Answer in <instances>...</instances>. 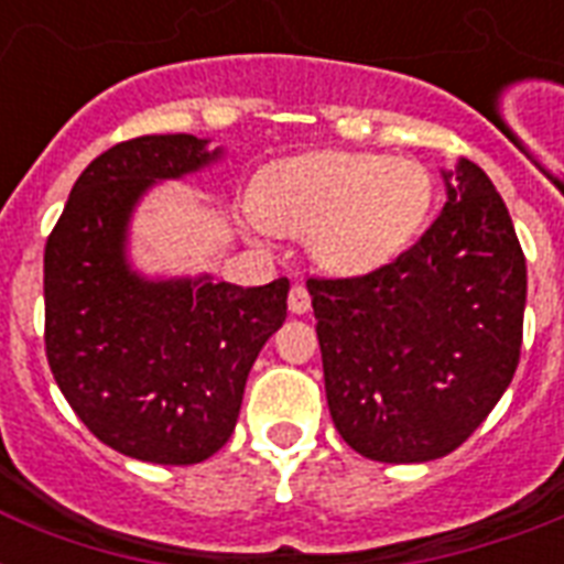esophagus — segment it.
<instances>
[{
    "label": "esophagus",
    "mask_w": 564,
    "mask_h": 564,
    "mask_svg": "<svg viewBox=\"0 0 564 564\" xmlns=\"http://www.w3.org/2000/svg\"><path fill=\"white\" fill-rule=\"evenodd\" d=\"M286 304H290L292 313H307L310 310V292L304 283H292V290H290V299H286Z\"/></svg>",
    "instance_id": "obj_1"
}]
</instances>
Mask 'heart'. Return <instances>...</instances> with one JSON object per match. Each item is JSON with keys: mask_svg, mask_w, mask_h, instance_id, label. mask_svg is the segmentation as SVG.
<instances>
[{"mask_svg": "<svg viewBox=\"0 0 564 564\" xmlns=\"http://www.w3.org/2000/svg\"><path fill=\"white\" fill-rule=\"evenodd\" d=\"M430 175L403 158L316 152L260 175L254 216L263 228L307 237L310 254L336 274L371 272L410 246L427 216Z\"/></svg>", "mask_w": 564, "mask_h": 564, "instance_id": "b5f03b06", "label": "heart"}]
</instances>
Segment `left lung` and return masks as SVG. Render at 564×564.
<instances>
[{"label": "left lung", "instance_id": "obj_1", "mask_svg": "<svg viewBox=\"0 0 564 564\" xmlns=\"http://www.w3.org/2000/svg\"><path fill=\"white\" fill-rule=\"evenodd\" d=\"M451 175H445V181ZM339 436L377 463H427L480 427L512 383L527 260L471 161L415 246L369 274L307 278Z\"/></svg>", "mask_w": 564, "mask_h": 564}]
</instances>
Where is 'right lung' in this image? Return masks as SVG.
Returning <instances> with one entry per match:
<instances>
[{"label": "right lung", "mask_w": 564, "mask_h": 564, "mask_svg": "<svg viewBox=\"0 0 564 564\" xmlns=\"http://www.w3.org/2000/svg\"><path fill=\"white\" fill-rule=\"evenodd\" d=\"M193 134H145L78 175L46 239V360L93 436L158 465H193L234 433L248 371L286 318L290 281H143L126 228L154 181L219 158Z\"/></svg>", "instance_id": "obj_1"}]
</instances>
